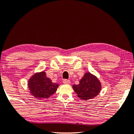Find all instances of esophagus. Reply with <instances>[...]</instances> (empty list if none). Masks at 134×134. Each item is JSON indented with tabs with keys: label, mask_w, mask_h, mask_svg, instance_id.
<instances>
[{
	"label": "esophagus",
	"mask_w": 134,
	"mask_h": 134,
	"mask_svg": "<svg viewBox=\"0 0 134 134\" xmlns=\"http://www.w3.org/2000/svg\"><path fill=\"white\" fill-rule=\"evenodd\" d=\"M70 83V80L67 79H64L63 80V83L64 84H69Z\"/></svg>",
	"instance_id": "34e87169"
}]
</instances>
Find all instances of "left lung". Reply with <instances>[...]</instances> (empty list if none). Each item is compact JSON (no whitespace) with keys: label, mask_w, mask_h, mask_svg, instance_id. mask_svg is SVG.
<instances>
[{"label":"left lung","mask_w":134,"mask_h":134,"mask_svg":"<svg viewBox=\"0 0 134 134\" xmlns=\"http://www.w3.org/2000/svg\"><path fill=\"white\" fill-rule=\"evenodd\" d=\"M79 85H74L73 89L77 93L78 97L83 100H88L96 96L101 90L99 81L90 72L86 73L80 80Z\"/></svg>","instance_id":"8db88e82"}]
</instances>
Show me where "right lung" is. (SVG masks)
<instances>
[{"label":"right lung","instance_id":"obj_1","mask_svg":"<svg viewBox=\"0 0 134 134\" xmlns=\"http://www.w3.org/2000/svg\"><path fill=\"white\" fill-rule=\"evenodd\" d=\"M30 93L36 98H48L55 93L59 84L52 83L44 72L35 74L28 82Z\"/></svg>","mask_w":134,"mask_h":134}]
</instances>
